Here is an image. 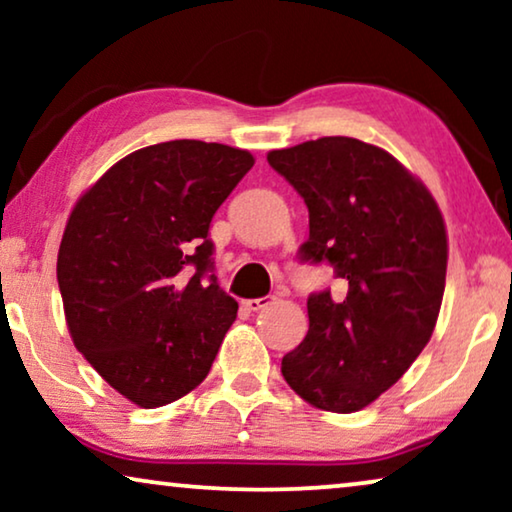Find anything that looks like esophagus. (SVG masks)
Instances as JSON below:
<instances>
[{
	"label": "esophagus",
	"mask_w": 512,
	"mask_h": 512,
	"mask_svg": "<svg viewBox=\"0 0 512 512\" xmlns=\"http://www.w3.org/2000/svg\"><path fill=\"white\" fill-rule=\"evenodd\" d=\"M272 296H263V298H251V300H244V307H247L249 312H258V310H263V307H268V305H272Z\"/></svg>",
	"instance_id": "34e87169"
}]
</instances>
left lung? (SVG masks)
Segmentation results:
<instances>
[{
  "label": "left lung",
  "instance_id": "obj_1",
  "mask_svg": "<svg viewBox=\"0 0 512 512\" xmlns=\"http://www.w3.org/2000/svg\"><path fill=\"white\" fill-rule=\"evenodd\" d=\"M310 212L300 261L331 263L340 289L307 298L305 340L282 375L319 410L356 412L401 380L436 328L447 272L443 214L380 146L321 137L268 153Z\"/></svg>",
  "mask_w": 512,
  "mask_h": 512
}]
</instances>
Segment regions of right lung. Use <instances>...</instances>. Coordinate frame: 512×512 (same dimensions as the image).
<instances>
[{
  "label": "right lung",
  "mask_w": 512,
  "mask_h": 512,
  "mask_svg": "<svg viewBox=\"0 0 512 512\" xmlns=\"http://www.w3.org/2000/svg\"><path fill=\"white\" fill-rule=\"evenodd\" d=\"M254 167L249 151L198 139L139 149L76 202L58 251L74 345L139 408L205 380L237 303L209 275V223Z\"/></svg>",
  "instance_id": "1"
}]
</instances>
